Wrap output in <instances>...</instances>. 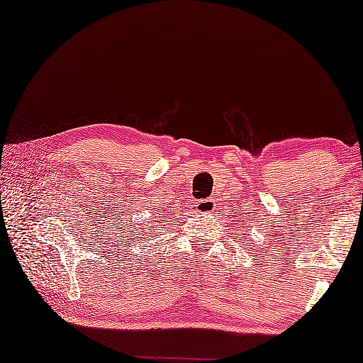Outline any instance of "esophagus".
Masks as SVG:
<instances>
[{
    "mask_svg": "<svg viewBox=\"0 0 363 363\" xmlns=\"http://www.w3.org/2000/svg\"><path fill=\"white\" fill-rule=\"evenodd\" d=\"M213 202L215 201H212V199H201V201L196 202V208L199 210L201 213H210L215 208Z\"/></svg>",
    "mask_w": 363,
    "mask_h": 363,
    "instance_id": "34e87169",
    "label": "esophagus"
}]
</instances>
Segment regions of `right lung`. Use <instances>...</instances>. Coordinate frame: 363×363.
<instances>
[{
    "label": "right lung",
    "mask_w": 363,
    "mask_h": 363,
    "mask_svg": "<svg viewBox=\"0 0 363 363\" xmlns=\"http://www.w3.org/2000/svg\"><path fill=\"white\" fill-rule=\"evenodd\" d=\"M148 229H151V225H150V227H148Z\"/></svg>",
    "instance_id": "add662e5"
}]
</instances>
